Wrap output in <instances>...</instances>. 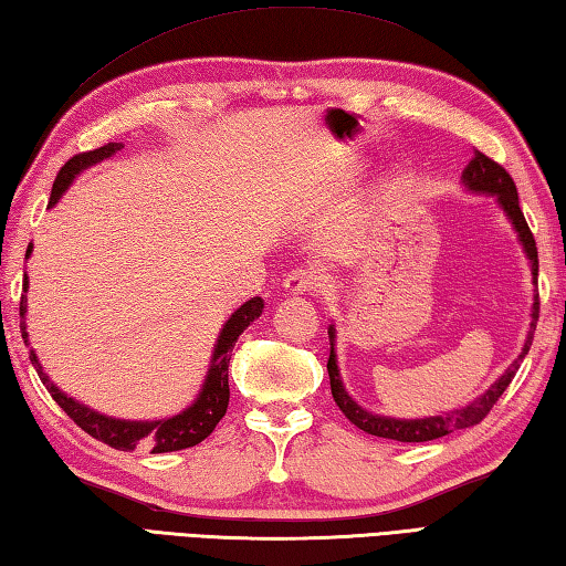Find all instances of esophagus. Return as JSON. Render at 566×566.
Masks as SVG:
<instances>
[{"instance_id": "esophagus-1", "label": "esophagus", "mask_w": 566, "mask_h": 566, "mask_svg": "<svg viewBox=\"0 0 566 566\" xmlns=\"http://www.w3.org/2000/svg\"><path fill=\"white\" fill-rule=\"evenodd\" d=\"M318 280H321L318 270L302 268V270H292L290 274H286L282 286H284V292L290 294V296H298V294L314 292L316 286H318Z\"/></svg>"}]
</instances>
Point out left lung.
I'll return each mask as SVG.
<instances>
[{
    "mask_svg": "<svg viewBox=\"0 0 566 566\" xmlns=\"http://www.w3.org/2000/svg\"><path fill=\"white\" fill-rule=\"evenodd\" d=\"M462 185L469 191V195H484V197H494L499 203V209L506 213L509 223L513 226L515 235H518V243L525 252L527 264H531V274H533V284H537V248H535V238L531 233V228L525 223V216L521 211L518 203V189H515L511 175L503 170L499 163L486 158L484 153L474 150V158L469 160L462 172ZM539 316V298L537 294L533 296V308H531V328H527L525 343L521 355L513 359L511 367L503 371V375L491 384V387L476 396L474 401H469L462 408H454L450 413L442 416H428V418H391V416H381V413H371L365 406H359L350 394H347L340 369H338V355H335V326L331 323L328 326V338H331V357H328V377H331V391L333 399L338 403L340 411L347 416L350 423H355L359 430L369 432V436L377 438H387L396 442H428L448 436L452 430H464L472 428L476 423H482L486 413L494 408V403L501 399V394L506 391L511 379L518 371L523 357L527 355L533 345V333H535V323Z\"/></svg>",
    "mask_w": 566,
    "mask_h": 566,
    "instance_id": "1",
    "label": "left lung"
}]
</instances>
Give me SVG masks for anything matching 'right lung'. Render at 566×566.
<instances>
[{"instance_id":"obj_1","label":"right lung","mask_w":566,"mask_h":566,"mask_svg":"<svg viewBox=\"0 0 566 566\" xmlns=\"http://www.w3.org/2000/svg\"><path fill=\"white\" fill-rule=\"evenodd\" d=\"M124 148V143H106V146L90 150V153H80L75 158L67 160L53 182L51 191V201H48V209H53L60 201V197L65 195L70 185L75 179L90 170L92 165H99L102 160H109L114 155ZM33 243L27 250V260L31 258ZM27 292H29V276L23 274V296H21V338L29 345V331H27ZM264 302L260 296H252L250 302H245L240 308H235L228 321L223 323V328L216 338L213 353H211V363L209 371L203 377L201 389L197 394V399L191 401L185 411H179L175 416L158 418V420H126V418H114V416H104L94 408L84 406L82 401L72 399L65 391H60L51 377L43 371V365L39 363V355L31 347L29 357L31 365L39 371L41 381L45 384L48 394L53 396L55 403L63 408V411L75 420V423L90 432L92 438H97L102 442L109 444L114 450H124V452H134V450H150L153 454L158 452H177V450H187L195 448L203 438H209L213 428L219 426V420L226 416L228 399H231V389H228V363H231V350L238 343L240 333H243L252 321L262 316Z\"/></svg>"}]
</instances>
